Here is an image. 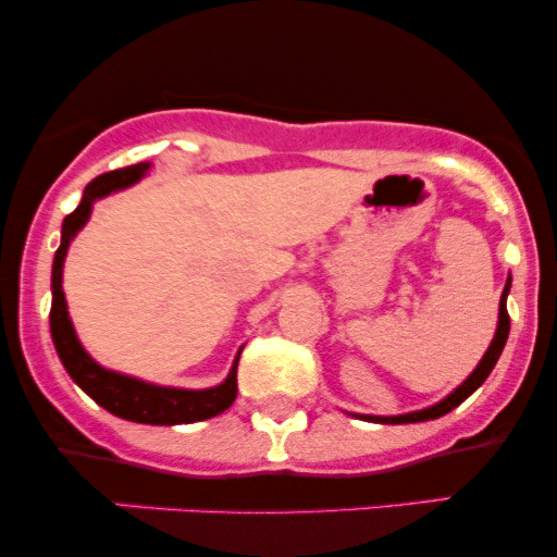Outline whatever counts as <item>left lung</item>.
Returning a JSON list of instances; mask_svg holds the SVG:
<instances>
[{
	"label": "left lung",
	"instance_id": "8db88e82",
	"mask_svg": "<svg viewBox=\"0 0 557 557\" xmlns=\"http://www.w3.org/2000/svg\"><path fill=\"white\" fill-rule=\"evenodd\" d=\"M508 290H510V277L508 283L503 287V296H500V319H497V332L495 337H492L487 354L482 356V361H479V367L474 372L469 374V380L463 382V385H458L453 389L447 398H443L440 403H434L430 408H421V411H413V413H400V417H361L367 421H376V424H417V421H430V419H440L445 417V413H450L453 408H458L461 403L469 398L474 389L482 385L484 380H487L492 369H495L497 359H500L503 348H505V341H508V332H510V317H508V306H505V298H508Z\"/></svg>",
	"mask_w": 557,
	"mask_h": 557
}]
</instances>
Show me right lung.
I'll return each mask as SVG.
<instances>
[{"instance_id":"obj_1","label":"right lung","mask_w":557,"mask_h":557,"mask_svg":"<svg viewBox=\"0 0 557 557\" xmlns=\"http://www.w3.org/2000/svg\"><path fill=\"white\" fill-rule=\"evenodd\" d=\"M149 168V162H140L94 177V181L86 185V194H83L78 209L65 216V222H62V243L60 248H57L52 267V311H49V330H52L57 356H60L67 374L73 376L75 385H78L86 395H91L101 408H107L114 417L138 421V424H194V421L212 419L216 413L227 411V408L233 406L235 395H238V376L235 374H238V359L243 348L238 350V356H235L233 369H230L227 380L222 382V385L207 389L151 385V382L136 380V376H125L99 367V363L83 350L78 335H75L73 330V322H70L65 293H62V264H65L67 246L70 240L75 238V233L86 225L88 216H91L96 198H104L114 194V190H123L127 185L138 183Z\"/></svg>"}]
</instances>
